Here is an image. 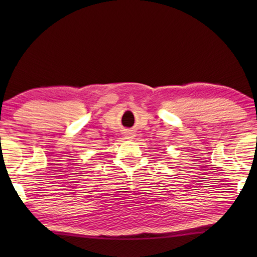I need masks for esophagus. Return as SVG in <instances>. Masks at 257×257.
Segmentation results:
<instances>
[{"label":"esophagus","mask_w":257,"mask_h":257,"mask_svg":"<svg viewBox=\"0 0 257 257\" xmlns=\"http://www.w3.org/2000/svg\"><path fill=\"white\" fill-rule=\"evenodd\" d=\"M125 137H127L128 139H132V138L136 137V135H135V133H127L125 134Z\"/></svg>","instance_id":"1"}]
</instances>
